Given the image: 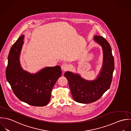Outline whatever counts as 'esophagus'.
<instances>
[{
    "instance_id": "1",
    "label": "esophagus",
    "mask_w": 131,
    "mask_h": 131,
    "mask_svg": "<svg viewBox=\"0 0 131 131\" xmlns=\"http://www.w3.org/2000/svg\"><path fill=\"white\" fill-rule=\"evenodd\" d=\"M68 69V66L66 64H63L61 65V69L62 71H66Z\"/></svg>"
}]
</instances>
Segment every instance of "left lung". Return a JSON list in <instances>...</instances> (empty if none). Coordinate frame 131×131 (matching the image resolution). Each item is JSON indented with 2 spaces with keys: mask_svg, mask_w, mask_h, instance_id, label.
Listing matches in <instances>:
<instances>
[{
  "mask_svg": "<svg viewBox=\"0 0 131 131\" xmlns=\"http://www.w3.org/2000/svg\"><path fill=\"white\" fill-rule=\"evenodd\" d=\"M94 39L102 46L104 54L103 67L98 78L88 81L77 74L69 71L64 73L73 99L80 103L88 104L99 100L109 89L113 77L114 61L109 42L101 36H95Z\"/></svg>",
  "mask_w": 131,
  "mask_h": 131,
  "instance_id": "obj_1",
  "label": "left lung"
}]
</instances>
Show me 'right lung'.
Wrapping results in <instances>:
<instances>
[{
	"label": "right lung",
	"mask_w": 131,
	"mask_h": 131,
	"mask_svg": "<svg viewBox=\"0 0 131 131\" xmlns=\"http://www.w3.org/2000/svg\"><path fill=\"white\" fill-rule=\"evenodd\" d=\"M24 37V35L21 36L10 50L6 78L19 100L32 106H44L50 102L52 88L62 75L61 67H46L33 74L23 70L19 57Z\"/></svg>",
	"instance_id": "add662e5"
}]
</instances>
